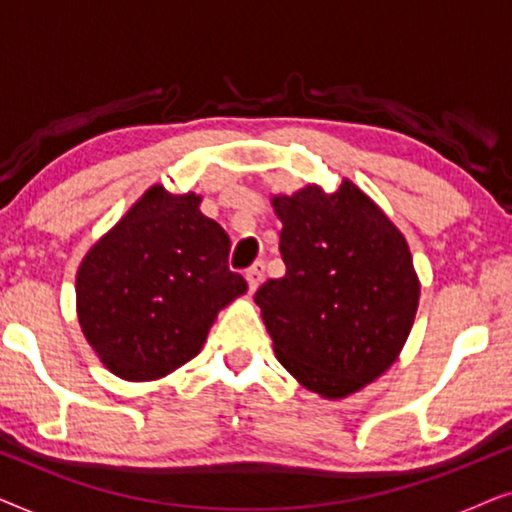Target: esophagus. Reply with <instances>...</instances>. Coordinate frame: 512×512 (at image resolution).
<instances>
[{
    "label": "esophagus",
    "mask_w": 512,
    "mask_h": 512,
    "mask_svg": "<svg viewBox=\"0 0 512 512\" xmlns=\"http://www.w3.org/2000/svg\"><path fill=\"white\" fill-rule=\"evenodd\" d=\"M244 277H247V284H249V291L254 293L256 289H258V284L263 282V277H265V263L263 261H258V263H254L251 265V268L244 272Z\"/></svg>",
    "instance_id": "1"
}]
</instances>
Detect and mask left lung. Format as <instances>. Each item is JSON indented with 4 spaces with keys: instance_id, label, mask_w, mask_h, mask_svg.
Returning <instances> with one entry per match:
<instances>
[{
    "instance_id": "8db88e82",
    "label": "left lung",
    "mask_w": 512,
    "mask_h": 512,
    "mask_svg": "<svg viewBox=\"0 0 512 512\" xmlns=\"http://www.w3.org/2000/svg\"><path fill=\"white\" fill-rule=\"evenodd\" d=\"M286 275L256 291L275 354L305 389L345 398L398 359L419 305L410 247L345 179L272 198Z\"/></svg>"
}]
</instances>
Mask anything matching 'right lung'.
<instances>
[{"label":"right lung","instance_id":"right-lung-1","mask_svg":"<svg viewBox=\"0 0 512 512\" xmlns=\"http://www.w3.org/2000/svg\"><path fill=\"white\" fill-rule=\"evenodd\" d=\"M230 240L200 195L151 186L76 272L81 331L111 373L151 382L202 349L216 314L247 291Z\"/></svg>","mask_w":512,"mask_h":512}]
</instances>
